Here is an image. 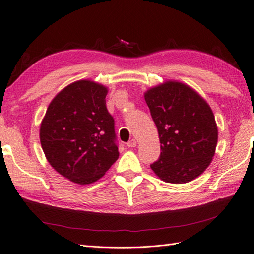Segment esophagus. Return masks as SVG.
Returning a JSON list of instances; mask_svg holds the SVG:
<instances>
[{"mask_svg":"<svg viewBox=\"0 0 254 254\" xmlns=\"http://www.w3.org/2000/svg\"><path fill=\"white\" fill-rule=\"evenodd\" d=\"M127 145L128 147H135V146H136V141H135L134 139H132L131 141H128V142L127 143Z\"/></svg>","mask_w":254,"mask_h":254,"instance_id":"obj_1","label":"esophagus"}]
</instances>
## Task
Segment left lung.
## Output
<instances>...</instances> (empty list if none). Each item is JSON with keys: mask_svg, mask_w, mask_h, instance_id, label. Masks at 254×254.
<instances>
[{"mask_svg": "<svg viewBox=\"0 0 254 254\" xmlns=\"http://www.w3.org/2000/svg\"><path fill=\"white\" fill-rule=\"evenodd\" d=\"M144 99L161 143V154L151 169L168 183L192 181L210 165L218 142L209 104L190 86L175 81L147 90Z\"/></svg>", "mask_w": 254, "mask_h": 254, "instance_id": "1", "label": "left lung"}]
</instances>
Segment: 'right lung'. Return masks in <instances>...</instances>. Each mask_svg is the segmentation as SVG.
<instances>
[{"instance_id": "add662e5", "label": "right lung", "mask_w": 254, "mask_h": 254, "mask_svg": "<svg viewBox=\"0 0 254 254\" xmlns=\"http://www.w3.org/2000/svg\"><path fill=\"white\" fill-rule=\"evenodd\" d=\"M108 89L76 81L50 103L40 127L45 158L55 171L77 184L98 181L119 158Z\"/></svg>"}]
</instances>
